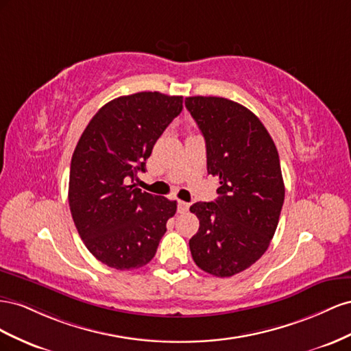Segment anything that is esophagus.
Returning <instances> with one entry per match:
<instances>
[{"label": "esophagus", "mask_w": 351, "mask_h": 351, "mask_svg": "<svg viewBox=\"0 0 351 351\" xmlns=\"http://www.w3.org/2000/svg\"><path fill=\"white\" fill-rule=\"evenodd\" d=\"M188 208H189V203H185V202L178 203V213H185L188 212Z\"/></svg>", "instance_id": "obj_1"}]
</instances>
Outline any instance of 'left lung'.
Returning <instances> with one entry per match:
<instances>
[{"label":"left lung","instance_id":"left-lung-1","mask_svg":"<svg viewBox=\"0 0 351 351\" xmlns=\"http://www.w3.org/2000/svg\"><path fill=\"white\" fill-rule=\"evenodd\" d=\"M185 106L206 141L217 199L189 207L199 220L189 239L195 265L228 278L265 254L279 222L285 186L274 139L258 117L222 97H188Z\"/></svg>","mask_w":351,"mask_h":351}]
</instances>
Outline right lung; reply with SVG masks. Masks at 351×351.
<instances>
[{
    "label": "right lung",
    "instance_id": "1",
    "mask_svg": "<svg viewBox=\"0 0 351 351\" xmlns=\"http://www.w3.org/2000/svg\"><path fill=\"white\" fill-rule=\"evenodd\" d=\"M181 112L179 95H123L99 108L79 138L70 163V212L89 253L110 267L145 266L176 213V202L129 182L145 172L156 141Z\"/></svg>",
    "mask_w": 351,
    "mask_h": 351
}]
</instances>
